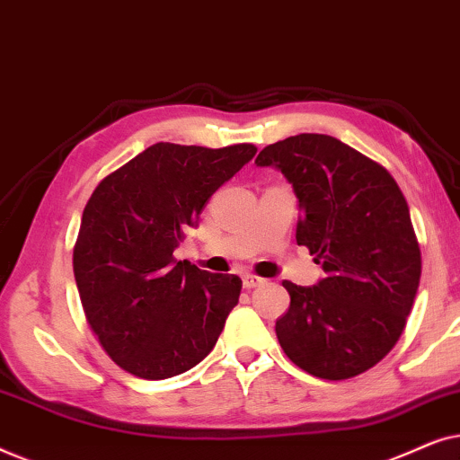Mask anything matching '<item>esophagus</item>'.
I'll list each match as a JSON object with an SVG mask.
<instances>
[{"instance_id": "1", "label": "esophagus", "mask_w": 460, "mask_h": 460, "mask_svg": "<svg viewBox=\"0 0 460 460\" xmlns=\"http://www.w3.org/2000/svg\"><path fill=\"white\" fill-rule=\"evenodd\" d=\"M263 279H260V276H255V274H244L243 276V287L244 288H255V287H260V285H263Z\"/></svg>"}]
</instances>
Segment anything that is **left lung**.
I'll return each mask as SVG.
<instances>
[{"label":"left lung","instance_id":"obj_1","mask_svg":"<svg viewBox=\"0 0 460 460\" xmlns=\"http://www.w3.org/2000/svg\"><path fill=\"white\" fill-rule=\"evenodd\" d=\"M255 165L276 167L299 200L297 244L323 263L291 295L276 337L293 364L341 381L373 368L402 335L420 280V249L400 186L385 167L324 134L270 144Z\"/></svg>","mask_w":460,"mask_h":460}]
</instances>
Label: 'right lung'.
Returning <instances> with one entry per match:
<instances>
[{
  "label": "right lung",
  "instance_id": "obj_1",
  "mask_svg": "<svg viewBox=\"0 0 460 460\" xmlns=\"http://www.w3.org/2000/svg\"><path fill=\"white\" fill-rule=\"evenodd\" d=\"M257 153L156 142L100 181L87 200L73 272L92 331L140 379L186 373L216 345L243 280L175 261L211 194Z\"/></svg>",
  "mask_w": 460,
  "mask_h": 460
}]
</instances>
